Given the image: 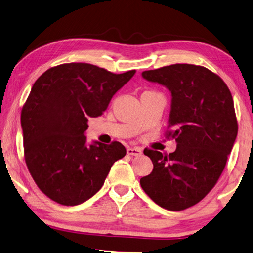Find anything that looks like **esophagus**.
<instances>
[{"label":"esophagus","instance_id":"obj_1","mask_svg":"<svg viewBox=\"0 0 253 253\" xmlns=\"http://www.w3.org/2000/svg\"><path fill=\"white\" fill-rule=\"evenodd\" d=\"M127 155H131V156H140L142 154V149L139 148V147H130V148L126 149Z\"/></svg>","mask_w":253,"mask_h":253}]
</instances>
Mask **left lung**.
I'll return each mask as SVG.
<instances>
[{"mask_svg": "<svg viewBox=\"0 0 253 253\" xmlns=\"http://www.w3.org/2000/svg\"><path fill=\"white\" fill-rule=\"evenodd\" d=\"M142 78L170 91L167 137L175 139L176 150H143L154 169L140 184L161 207L184 211L207 196L226 165L238 135L233 97L220 77L200 65L172 64Z\"/></svg>", "mask_w": 253, "mask_h": 253, "instance_id": "8db88e82", "label": "left lung"}]
</instances>
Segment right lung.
Instances as JSON below:
<instances>
[{
	"label": "right lung",
	"mask_w": 253,
	"mask_h": 253,
	"mask_svg": "<svg viewBox=\"0 0 253 253\" xmlns=\"http://www.w3.org/2000/svg\"><path fill=\"white\" fill-rule=\"evenodd\" d=\"M135 70L115 75L89 63L50 68L35 81L21 111L25 159L41 191L63 206L84 203L126 156L121 142L87 145L88 119L107 110Z\"/></svg>",
	"instance_id": "1"
}]
</instances>
